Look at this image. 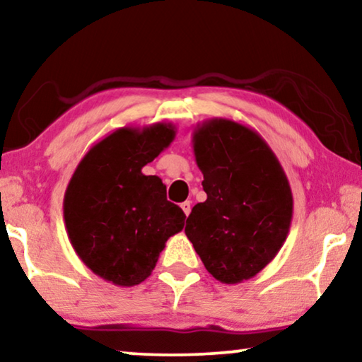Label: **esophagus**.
I'll return each instance as SVG.
<instances>
[{
  "mask_svg": "<svg viewBox=\"0 0 362 362\" xmlns=\"http://www.w3.org/2000/svg\"><path fill=\"white\" fill-rule=\"evenodd\" d=\"M181 209L185 211L186 216H189V212H191V201H185V202H182Z\"/></svg>",
  "mask_w": 362,
  "mask_h": 362,
  "instance_id": "1",
  "label": "esophagus"
}]
</instances>
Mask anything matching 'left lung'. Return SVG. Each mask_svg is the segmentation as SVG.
I'll use <instances>...</instances> for the list:
<instances>
[{
	"label": "left lung",
	"instance_id": "8db88e82",
	"mask_svg": "<svg viewBox=\"0 0 362 362\" xmlns=\"http://www.w3.org/2000/svg\"><path fill=\"white\" fill-rule=\"evenodd\" d=\"M192 148L207 199L192 207L185 232L216 280L240 284L286 240L293 216L288 177L264 138L229 118L197 125Z\"/></svg>",
	"mask_w": 362,
	"mask_h": 362
}]
</instances>
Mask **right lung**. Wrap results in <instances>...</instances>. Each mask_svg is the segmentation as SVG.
<instances>
[{
	"label": "right lung",
	"mask_w": 362,
	"mask_h": 362,
	"mask_svg": "<svg viewBox=\"0 0 362 362\" xmlns=\"http://www.w3.org/2000/svg\"><path fill=\"white\" fill-rule=\"evenodd\" d=\"M175 136L165 122L117 128L86 153L69 181V240L86 267L113 285L145 281L166 240L185 227V212L166 199L163 181L141 173Z\"/></svg>",
	"instance_id": "right-lung-1"
}]
</instances>
